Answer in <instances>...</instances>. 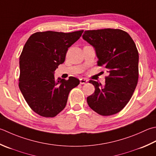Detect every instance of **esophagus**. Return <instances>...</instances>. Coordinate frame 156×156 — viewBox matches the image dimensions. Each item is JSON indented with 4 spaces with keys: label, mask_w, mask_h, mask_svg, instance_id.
Returning a JSON list of instances; mask_svg holds the SVG:
<instances>
[{
    "label": "esophagus",
    "mask_w": 156,
    "mask_h": 156,
    "mask_svg": "<svg viewBox=\"0 0 156 156\" xmlns=\"http://www.w3.org/2000/svg\"><path fill=\"white\" fill-rule=\"evenodd\" d=\"M87 82H88V80H87L86 78H80V82L81 84H86Z\"/></svg>",
    "instance_id": "esophagus-1"
}]
</instances>
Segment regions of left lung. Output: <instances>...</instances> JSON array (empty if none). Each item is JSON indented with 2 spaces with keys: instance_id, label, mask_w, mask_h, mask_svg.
Instances as JSON below:
<instances>
[{
  "instance_id": "left-lung-1",
  "label": "left lung",
  "mask_w": 156,
  "mask_h": 156,
  "mask_svg": "<svg viewBox=\"0 0 156 156\" xmlns=\"http://www.w3.org/2000/svg\"><path fill=\"white\" fill-rule=\"evenodd\" d=\"M82 38L93 46L99 66L109 74L105 84L90 80L95 88L87 97L90 108L101 115H110L122 109L130 101L139 78V53L127 32L119 29L87 30Z\"/></svg>"
}]
</instances>
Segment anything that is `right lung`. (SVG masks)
Returning a JSON list of instances; mask_svg holds the SVG:
<instances>
[{"instance_id":"right-lung-1","label":"right lung","mask_w":156,"mask_h":156,"mask_svg":"<svg viewBox=\"0 0 156 156\" xmlns=\"http://www.w3.org/2000/svg\"><path fill=\"white\" fill-rule=\"evenodd\" d=\"M83 32H36L24 45L20 57V89L30 108L41 116L53 118L62 112L70 90L80 84L73 76L55 80L54 74Z\"/></svg>"}]
</instances>
